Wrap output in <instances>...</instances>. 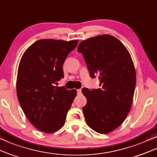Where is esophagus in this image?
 I'll use <instances>...</instances> for the list:
<instances>
[{
  "label": "esophagus",
  "instance_id": "1",
  "mask_svg": "<svg viewBox=\"0 0 157 157\" xmlns=\"http://www.w3.org/2000/svg\"><path fill=\"white\" fill-rule=\"evenodd\" d=\"M77 94H81V93H82V90L81 89L77 90Z\"/></svg>",
  "mask_w": 157,
  "mask_h": 157
}]
</instances>
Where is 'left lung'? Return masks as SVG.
Returning a JSON list of instances; mask_svg holds the SVG:
<instances>
[{
  "instance_id": "left-lung-1",
  "label": "left lung",
  "mask_w": 157,
  "mask_h": 157,
  "mask_svg": "<svg viewBox=\"0 0 157 157\" xmlns=\"http://www.w3.org/2000/svg\"><path fill=\"white\" fill-rule=\"evenodd\" d=\"M92 78L98 76L100 88L82 92L85 121L96 132L108 133L124 122L130 111L136 87V71L125 46L110 35L82 41L77 47Z\"/></svg>"
}]
</instances>
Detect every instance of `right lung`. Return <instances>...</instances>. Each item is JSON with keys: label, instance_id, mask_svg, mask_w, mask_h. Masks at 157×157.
Here are the masks:
<instances>
[{"label": "right lung", "instance_id": "right-lung-1", "mask_svg": "<svg viewBox=\"0 0 157 157\" xmlns=\"http://www.w3.org/2000/svg\"><path fill=\"white\" fill-rule=\"evenodd\" d=\"M77 40L41 39L23 54L18 66L16 91L29 121L39 131L53 133L63 126L76 90L55 86L64 77L63 65Z\"/></svg>", "mask_w": 157, "mask_h": 157}]
</instances>
